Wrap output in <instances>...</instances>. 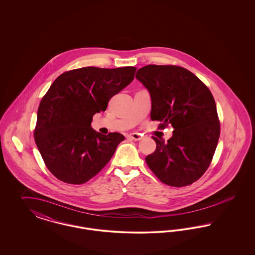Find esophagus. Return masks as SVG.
Segmentation results:
<instances>
[{
    "mask_svg": "<svg viewBox=\"0 0 255 255\" xmlns=\"http://www.w3.org/2000/svg\"><path fill=\"white\" fill-rule=\"evenodd\" d=\"M128 137H129V138H131V139H133V140H140L142 136H141V134H140V133H132L128 134Z\"/></svg>",
    "mask_w": 255,
    "mask_h": 255,
    "instance_id": "34e87169",
    "label": "esophagus"
}]
</instances>
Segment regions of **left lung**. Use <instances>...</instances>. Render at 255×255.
<instances>
[{
  "mask_svg": "<svg viewBox=\"0 0 255 255\" xmlns=\"http://www.w3.org/2000/svg\"><path fill=\"white\" fill-rule=\"evenodd\" d=\"M135 78L148 90L151 120L175 129L167 141L153 136L157 148L145 158L149 168L171 186H184L208 168L220 136L212 94L195 74L177 66L147 65Z\"/></svg>",
  "mask_w": 255,
  "mask_h": 255,
  "instance_id": "obj_1",
  "label": "left lung"
}]
</instances>
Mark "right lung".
Segmentation results:
<instances>
[{
    "mask_svg": "<svg viewBox=\"0 0 255 255\" xmlns=\"http://www.w3.org/2000/svg\"><path fill=\"white\" fill-rule=\"evenodd\" d=\"M136 68L86 67L62 73L42 98L35 142L49 171L62 182L81 184L95 177L124 140L120 133L91 126L112 97L133 81Z\"/></svg>",
    "mask_w": 255,
    "mask_h": 255,
    "instance_id": "obj_1",
    "label": "right lung"
}]
</instances>
